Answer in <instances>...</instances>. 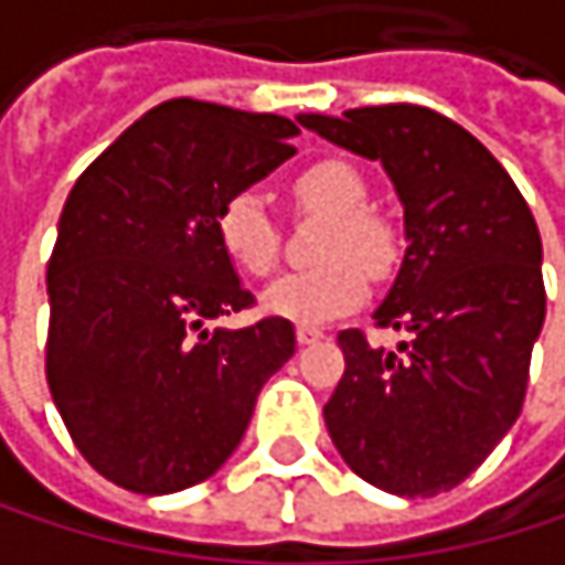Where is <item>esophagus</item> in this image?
<instances>
[{
  "instance_id": "1",
  "label": "esophagus",
  "mask_w": 565,
  "mask_h": 565,
  "mask_svg": "<svg viewBox=\"0 0 565 565\" xmlns=\"http://www.w3.org/2000/svg\"><path fill=\"white\" fill-rule=\"evenodd\" d=\"M317 340H323V330H317V327H297V343L300 347H310Z\"/></svg>"
}]
</instances>
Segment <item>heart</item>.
I'll return each mask as SVG.
<instances>
[{
    "label": "heart",
    "instance_id": "heart-1",
    "mask_svg": "<svg viewBox=\"0 0 565 565\" xmlns=\"http://www.w3.org/2000/svg\"><path fill=\"white\" fill-rule=\"evenodd\" d=\"M300 205L333 215L323 242L327 265L290 271L265 287L262 307L281 320L313 327L356 310L370 294V275L395 268L398 245L390 222L373 215L370 185L347 160H320L294 175ZM215 235L235 268L262 278L278 262V225L258 192H235L218 205Z\"/></svg>",
    "mask_w": 565,
    "mask_h": 565
}]
</instances>
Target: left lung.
Instances as JSON below:
<instances>
[{
    "instance_id": "1",
    "label": "left lung",
    "mask_w": 565,
    "mask_h": 565,
    "mask_svg": "<svg viewBox=\"0 0 565 565\" xmlns=\"http://www.w3.org/2000/svg\"><path fill=\"white\" fill-rule=\"evenodd\" d=\"M323 140L380 160L405 212V258L376 323L337 337L347 370L323 405L343 461L373 488L431 498L461 484L523 408L543 330V245L508 170L455 120L415 107L300 114Z\"/></svg>"
}]
</instances>
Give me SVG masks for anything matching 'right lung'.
Returning <instances> with one entry per match:
<instances>
[{
    "label": "right lung",
    "instance_id": "1",
    "mask_svg": "<svg viewBox=\"0 0 565 565\" xmlns=\"http://www.w3.org/2000/svg\"><path fill=\"white\" fill-rule=\"evenodd\" d=\"M297 124L175 97L74 182L49 262L45 373L77 451L134 494H175L238 448L294 323L205 330L252 307L218 205L294 157Z\"/></svg>",
    "mask_w": 565,
    "mask_h": 565
}]
</instances>
